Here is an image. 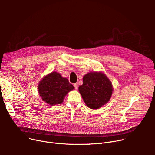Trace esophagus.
I'll use <instances>...</instances> for the list:
<instances>
[{
  "label": "esophagus",
  "instance_id": "esophagus-1",
  "mask_svg": "<svg viewBox=\"0 0 155 155\" xmlns=\"http://www.w3.org/2000/svg\"><path fill=\"white\" fill-rule=\"evenodd\" d=\"M73 86H74V87L75 88V89H77V88H78V84H77V83H76V84H73Z\"/></svg>",
  "mask_w": 155,
  "mask_h": 155
}]
</instances>
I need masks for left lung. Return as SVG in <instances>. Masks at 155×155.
<instances>
[{"label": "left lung", "instance_id": "left-lung-1", "mask_svg": "<svg viewBox=\"0 0 155 155\" xmlns=\"http://www.w3.org/2000/svg\"><path fill=\"white\" fill-rule=\"evenodd\" d=\"M78 91L87 106L98 109L106 104L113 93L111 81L102 71H91L83 77V84Z\"/></svg>", "mask_w": 155, "mask_h": 155}]
</instances>
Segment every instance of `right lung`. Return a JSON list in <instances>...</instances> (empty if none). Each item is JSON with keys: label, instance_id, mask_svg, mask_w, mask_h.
I'll list each match as a JSON object with an SVG mask.
<instances>
[{"label": "right lung", "instance_id": "obj_1", "mask_svg": "<svg viewBox=\"0 0 155 155\" xmlns=\"http://www.w3.org/2000/svg\"><path fill=\"white\" fill-rule=\"evenodd\" d=\"M73 89L74 87L67 78L60 73L52 71L40 80L38 91L44 102L53 106L61 104L64 97Z\"/></svg>", "mask_w": 155, "mask_h": 155}]
</instances>
